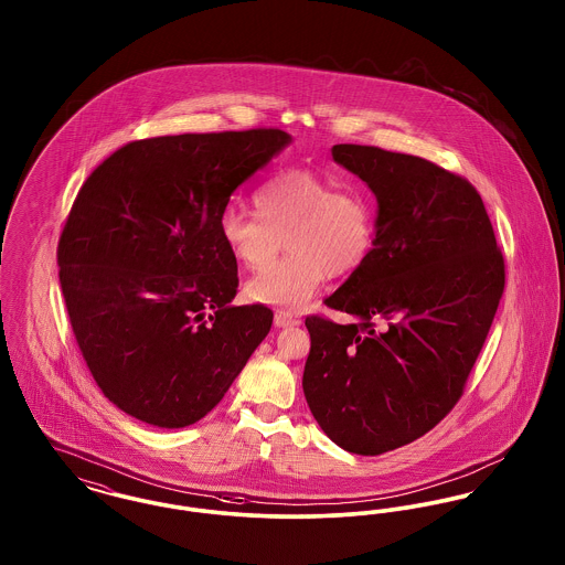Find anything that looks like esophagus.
<instances>
[{
    "mask_svg": "<svg viewBox=\"0 0 565 565\" xmlns=\"http://www.w3.org/2000/svg\"><path fill=\"white\" fill-rule=\"evenodd\" d=\"M296 323H300V320L292 316V313H288V311H275V326H279V328H288V326H296Z\"/></svg>",
    "mask_w": 565,
    "mask_h": 565,
    "instance_id": "esophagus-1",
    "label": "esophagus"
}]
</instances>
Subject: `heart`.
I'll list each match as a JSON object with an SVG mask.
<instances>
[{
	"mask_svg": "<svg viewBox=\"0 0 565 565\" xmlns=\"http://www.w3.org/2000/svg\"><path fill=\"white\" fill-rule=\"evenodd\" d=\"M256 214L226 205L220 239L243 269L263 270L284 238L291 254L247 284L254 300L298 307L322 286L326 275L360 269L376 243V207L369 190L341 184L311 169L273 173L254 192Z\"/></svg>",
	"mask_w": 565,
	"mask_h": 565,
	"instance_id": "1",
	"label": "heart"
}]
</instances>
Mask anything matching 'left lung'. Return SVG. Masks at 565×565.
<instances>
[{
    "instance_id": "1",
    "label": "left lung",
    "mask_w": 565,
    "mask_h": 565,
    "mask_svg": "<svg viewBox=\"0 0 565 565\" xmlns=\"http://www.w3.org/2000/svg\"><path fill=\"white\" fill-rule=\"evenodd\" d=\"M332 159L375 192L376 243L323 300L355 322L305 320L302 390L330 440L379 456L430 431L461 398L504 292V256L466 178L376 146L337 143Z\"/></svg>"
}]
</instances>
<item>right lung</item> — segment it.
Masks as SVG:
<instances>
[{
  "mask_svg": "<svg viewBox=\"0 0 565 565\" xmlns=\"http://www.w3.org/2000/svg\"><path fill=\"white\" fill-rule=\"evenodd\" d=\"M288 143L281 129L137 139L82 184L58 237V281L90 375L127 415L159 428L199 422L269 334V307L231 302L237 260L217 217Z\"/></svg>",
  "mask_w": 565,
  "mask_h": 565,
  "instance_id": "right-lung-1",
  "label": "right lung"
}]
</instances>
